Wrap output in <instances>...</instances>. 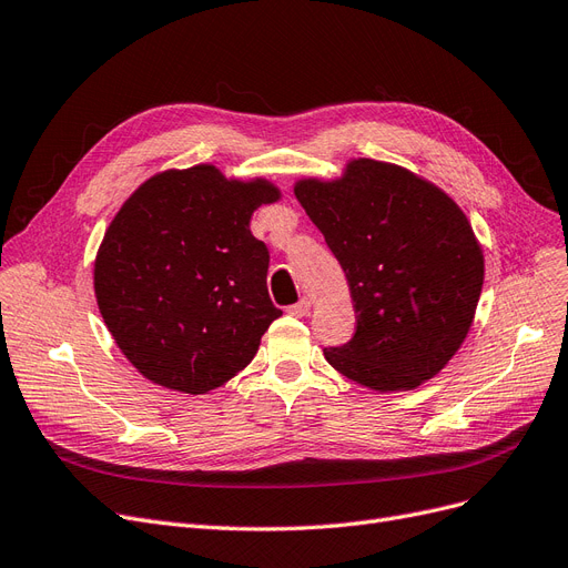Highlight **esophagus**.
<instances>
[{
    "label": "esophagus",
    "instance_id": "esophagus-1",
    "mask_svg": "<svg viewBox=\"0 0 568 568\" xmlns=\"http://www.w3.org/2000/svg\"><path fill=\"white\" fill-rule=\"evenodd\" d=\"M308 311H311V302H308V300H300L297 304H292V306L287 308L290 316H295V318L308 316Z\"/></svg>",
    "mask_w": 568,
    "mask_h": 568
}]
</instances>
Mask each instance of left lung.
Returning a JSON list of instances; mask_svg holds the SVG:
<instances>
[{
    "instance_id": "obj_1",
    "label": "left lung",
    "mask_w": 568,
    "mask_h": 568,
    "mask_svg": "<svg viewBox=\"0 0 568 568\" xmlns=\"http://www.w3.org/2000/svg\"><path fill=\"white\" fill-rule=\"evenodd\" d=\"M295 196L339 260L355 334L325 361L376 393L412 390L454 358L475 321L485 255L458 203L405 165L351 159Z\"/></svg>"
}]
</instances>
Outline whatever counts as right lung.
<instances>
[{"mask_svg":"<svg viewBox=\"0 0 568 568\" xmlns=\"http://www.w3.org/2000/svg\"><path fill=\"white\" fill-rule=\"evenodd\" d=\"M266 178L217 165L168 168L123 201L93 264L100 316L129 363L156 386L203 395L250 365L283 316L268 300V250L252 236Z\"/></svg>","mask_w":568,"mask_h":568,"instance_id":"obj_1","label":"right lung"}]
</instances>
